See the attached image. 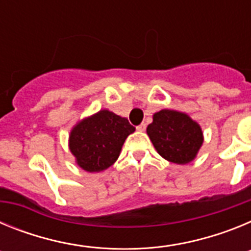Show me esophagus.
<instances>
[{
    "instance_id": "esophagus-1",
    "label": "esophagus",
    "mask_w": 251,
    "mask_h": 251,
    "mask_svg": "<svg viewBox=\"0 0 251 251\" xmlns=\"http://www.w3.org/2000/svg\"><path fill=\"white\" fill-rule=\"evenodd\" d=\"M137 130H139V132H145L146 123H142V124H139V126H137Z\"/></svg>"
}]
</instances>
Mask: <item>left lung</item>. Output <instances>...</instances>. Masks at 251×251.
<instances>
[{
	"mask_svg": "<svg viewBox=\"0 0 251 251\" xmlns=\"http://www.w3.org/2000/svg\"><path fill=\"white\" fill-rule=\"evenodd\" d=\"M147 134L157 152L177 165L194 161L203 142L202 130L197 122L185 113L171 109L153 114Z\"/></svg>",
	"mask_w": 251,
	"mask_h": 251,
	"instance_id": "1",
	"label": "left lung"
}]
</instances>
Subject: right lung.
Wrapping results in <instances>:
<instances>
[{"instance_id":"obj_1","label":"right lung","mask_w":251,"mask_h":251,"mask_svg":"<svg viewBox=\"0 0 251 251\" xmlns=\"http://www.w3.org/2000/svg\"><path fill=\"white\" fill-rule=\"evenodd\" d=\"M134 130L127 118L99 110L73 128L69 148L79 167L86 172H100L118 159L124 141Z\"/></svg>"}]
</instances>
